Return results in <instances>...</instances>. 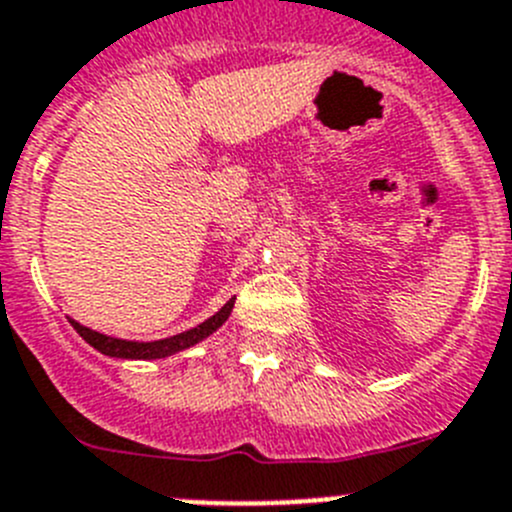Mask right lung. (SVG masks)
Returning a JSON list of instances; mask_svg holds the SVG:
<instances>
[{"label": "right lung", "instance_id": "add662e5", "mask_svg": "<svg viewBox=\"0 0 512 512\" xmlns=\"http://www.w3.org/2000/svg\"><path fill=\"white\" fill-rule=\"evenodd\" d=\"M233 309V299L225 304L220 312H215L210 320H205L203 325L192 327V330L180 332L175 337H167V340H154V342H129V340H116V337H106L101 332H93L88 327H83L81 322L70 320V325L75 327V332L93 345L98 353L103 355H111V358H124V360H154V358H167L172 353H180V350L190 348L195 342H200L203 337L213 335L225 320H228V314Z\"/></svg>", "mask_w": 512, "mask_h": 512}]
</instances>
